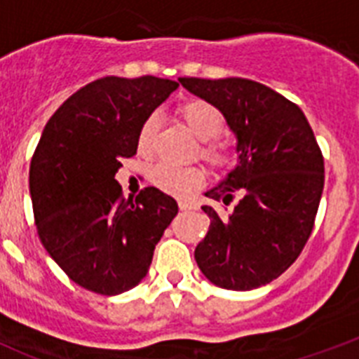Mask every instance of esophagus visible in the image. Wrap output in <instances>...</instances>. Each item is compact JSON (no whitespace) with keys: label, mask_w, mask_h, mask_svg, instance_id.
Returning <instances> with one entry per match:
<instances>
[{"label":"esophagus","mask_w":359,"mask_h":359,"mask_svg":"<svg viewBox=\"0 0 359 359\" xmlns=\"http://www.w3.org/2000/svg\"><path fill=\"white\" fill-rule=\"evenodd\" d=\"M177 205H180V209H182V211H194V209L198 207V203L196 201H191V200H180V203H177Z\"/></svg>","instance_id":"34e87169"}]
</instances>
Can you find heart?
Returning a JSON list of instances; mask_svg holds the SVG:
<instances>
[{
    "label": "heart",
    "instance_id": "1",
    "mask_svg": "<svg viewBox=\"0 0 359 359\" xmlns=\"http://www.w3.org/2000/svg\"><path fill=\"white\" fill-rule=\"evenodd\" d=\"M180 117L185 126L196 139H200V156L216 170H227L235 165L236 152L226 143L216 141L224 130V117L220 109L207 100H191L180 108ZM158 114L148 115L137 132V150L141 154H150L154 147V137L158 132ZM205 172L201 167H172L167 163H159L150 170V180L158 189L185 196L203 183Z\"/></svg>",
    "mask_w": 359,
    "mask_h": 359
}]
</instances>
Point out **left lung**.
I'll return each mask as SVG.
<instances>
[{
	"label": "left lung",
	"instance_id": "obj_1",
	"mask_svg": "<svg viewBox=\"0 0 359 359\" xmlns=\"http://www.w3.org/2000/svg\"><path fill=\"white\" fill-rule=\"evenodd\" d=\"M180 82L220 109L238 152V165L205 192L224 205L201 207L211 226L194 251L198 268L220 288H260L283 275L310 238L325 185L318 141L301 108L260 82Z\"/></svg>",
	"mask_w": 359,
	"mask_h": 359
}]
</instances>
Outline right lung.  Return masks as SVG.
I'll use <instances>...</instances> for the list:
<instances>
[{
    "mask_svg": "<svg viewBox=\"0 0 359 359\" xmlns=\"http://www.w3.org/2000/svg\"><path fill=\"white\" fill-rule=\"evenodd\" d=\"M158 76H104L80 88L41 132L29 170L38 236L73 283L100 295L137 286L177 215L156 187L124 200L115 174L143 121L177 90Z\"/></svg>",
    "mask_w": 359,
    "mask_h": 359,
    "instance_id": "right-lung-1",
    "label": "right lung"
}]
</instances>
